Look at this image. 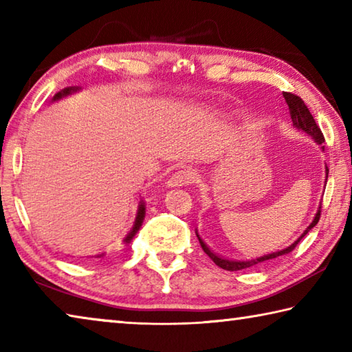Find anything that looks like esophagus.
Here are the masks:
<instances>
[{"instance_id": "obj_1", "label": "esophagus", "mask_w": 352, "mask_h": 352, "mask_svg": "<svg viewBox=\"0 0 352 352\" xmlns=\"http://www.w3.org/2000/svg\"><path fill=\"white\" fill-rule=\"evenodd\" d=\"M195 178H197V174H195L194 169H190V168L178 169L177 172H174V174L170 175V178L168 180V186L169 188L183 186V184L194 183Z\"/></svg>"}]
</instances>
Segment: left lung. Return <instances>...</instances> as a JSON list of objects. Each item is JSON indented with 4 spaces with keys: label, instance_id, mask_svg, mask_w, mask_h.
Returning a JSON list of instances; mask_svg holds the SVG:
<instances>
[{
    "label": "left lung",
    "instance_id": "8db88e82",
    "mask_svg": "<svg viewBox=\"0 0 352 352\" xmlns=\"http://www.w3.org/2000/svg\"><path fill=\"white\" fill-rule=\"evenodd\" d=\"M283 96L285 99V102H287V105H289L290 118H292V122H294V126L298 130H302V132L307 133L309 136H312V138L315 140V142H318V144H323L324 136H323V133H321V130L317 126V122H315V119L311 115V111H309V109L306 107L305 100H302L300 96H296V94L287 93V91L283 93ZM321 148H323V151H324L323 146H321ZM327 174H329V169L326 168V180H327ZM320 216H321V205L318 208L317 214H315L312 223L307 226V228L305 230V233H302L300 237H298V239L294 243H292V245H289L287 248H284V250H279V252L270 253V254H264V256H261V258L250 259V261H230V259L220 258V256H217L216 253H212L211 250L206 247V243L200 239L199 234H197V237H199V242H200L201 248H204V252L214 261V264L219 265L220 269H223V270L237 272V270L250 269V267L259 265V264H262V262H267V261H270V259H275V258H279V256H284V254H287L290 252H294V248L298 245V242H300L302 237H305L309 233V231H311L314 226L318 223Z\"/></svg>",
    "mask_w": 352,
    "mask_h": 352
}]
</instances>
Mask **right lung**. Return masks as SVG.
<instances>
[{"mask_svg":"<svg viewBox=\"0 0 352 352\" xmlns=\"http://www.w3.org/2000/svg\"><path fill=\"white\" fill-rule=\"evenodd\" d=\"M77 90H79V88H77V87H68V88H65V90L58 91V93L56 94V96L52 98V100H58V99H62V98L68 96V94L74 93V91H77ZM144 214H146V208H144V204H141V205H140V208H138V214H136V219H135L133 230L130 231L129 236L126 237V242H130V241L133 239V236L136 234V231L140 230V226H141V223H142V220H144ZM100 256H104V254H99L98 258H100Z\"/></svg>","mask_w":352,"mask_h":352,"instance_id":"1","label":"right lung"}]
</instances>
